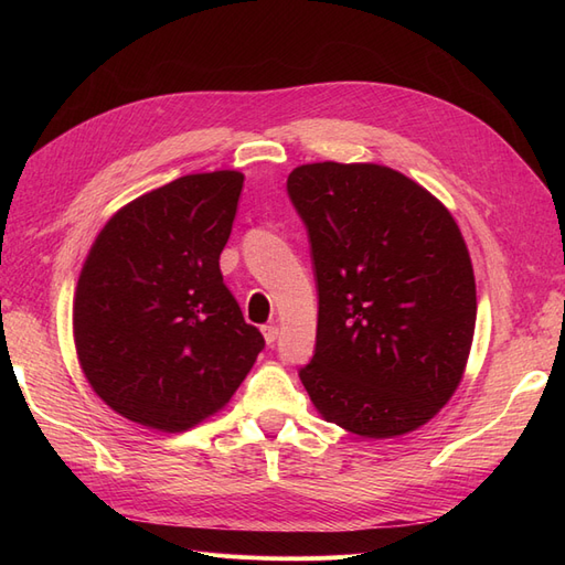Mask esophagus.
<instances>
[{
  "label": "esophagus",
  "mask_w": 565,
  "mask_h": 565,
  "mask_svg": "<svg viewBox=\"0 0 565 565\" xmlns=\"http://www.w3.org/2000/svg\"><path fill=\"white\" fill-rule=\"evenodd\" d=\"M262 332H264V339H266V344H268V347H270V344H276V339H278V334H280L276 324H264Z\"/></svg>",
  "instance_id": "1"
}]
</instances>
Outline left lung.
<instances>
[{"label":"left lung","mask_w":565,"mask_h":565,"mask_svg":"<svg viewBox=\"0 0 565 565\" xmlns=\"http://www.w3.org/2000/svg\"><path fill=\"white\" fill-rule=\"evenodd\" d=\"M287 193L311 237L313 361L299 377L324 422L396 438L434 419L465 377L476 280L450 210L374 162L292 169Z\"/></svg>","instance_id":"obj_1"}]
</instances>
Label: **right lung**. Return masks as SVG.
<instances>
[{
    "instance_id": "obj_1",
    "label": "right lung",
    "mask_w": 565,
    "mask_h": 565,
    "mask_svg": "<svg viewBox=\"0 0 565 565\" xmlns=\"http://www.w3.org/2000/svg\"><path fill=\"white\" fill-rule=\"evenodd\" d=\"M245 174H188L117 210L73 301L79 367L96 396L146 429L179 434L224 409L264 349L218 256Z\"/></svg>"
}]
</instances>
